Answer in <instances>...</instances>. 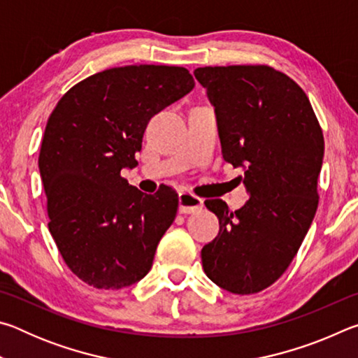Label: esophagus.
<instances>
[{"instance_id":"34e87169","label":"esophagus","mask_w":358,"mask_h":358,"mask_svg":"<svg viewBox=\"0 0 358 358\" xmlns=\"http://www.w3.org/2000/svg\"><path fill=\"white\" fill-rule=\"evenodd\" d=\"M203 201L194 196L191 192H180L178 196V210L180 213H196V211L202 210Z\"/></svg>"}]
</instances>
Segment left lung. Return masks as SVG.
Masks as SVG:
<instances>
[{
	"instance_id": "obj_1",
	"label": "left lung",
	"mask_w": 358,
	"mask_h": 358,
	"mask_svg": "<svg viewBox=\"0 0 358 358\" xmlns=\"http://www.w3.org/2000/svg\"><path fill=\"white\" fill-rule=\"evenodd\" d=\"M216 113L222 157L245 172L250 199L230 211L205 201L220 234L202 248L203 271L232 294H256L292 262L317 210L324 136L310 99L270 66L194 71Z\"/></svg>"
}]
</instances>
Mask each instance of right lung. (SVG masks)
Listing matches in <instances>:
<instances>
[{
	"label": "right lung",
	"instance_id": "right-lung-1",
	"mask_svg": "<svg viewBox=\"0 0 358 358\" xmlns=\"http://www.w3.org/2000/svg\"><path fill=\"white\" fill-rule=\"evenodd\" d=\"M178 66H124L74 85L47 121L39 172L48 230L74 275L123 289L148 273L178 196L162 185L143 194L121 177L136 167L148 121L194 88Z\"/></svg>",
	"mask_w": 358,
	"mask_h": 358
}]
</instances>
